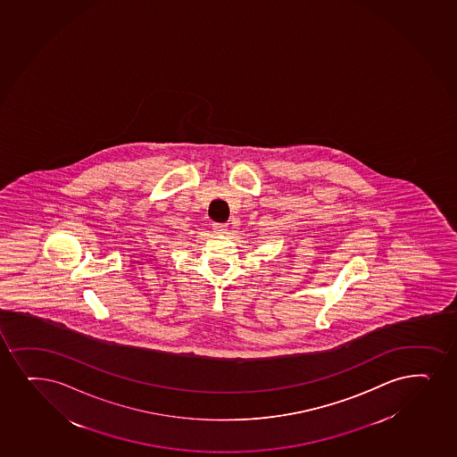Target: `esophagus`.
<instances>
[{"mask_svg": "<svg viewBox=\"0 0 457 457\" xmlns=\"http://www.w3.org/2000/svg\"><path fill=\"white\" fill-rule=\"evenodd\" d=\"M212 231L217 234V236H223L228 232V225L226 223H212Z\"/></svg>", "mask_w": 457, "mask_h": 457, "instance_id": "1", "label": "esophagus"}]
</instances>
